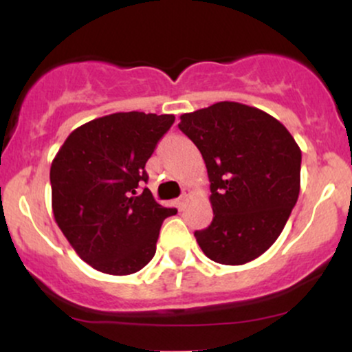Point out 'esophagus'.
Wrapping results in <instances>:
<instances>
[{
  "label": "esophagus",
  "mask_w": 352,
  "mask_h": 352,
  "mask_svg": "<svg viewBox=\"0 0 352 352\" xmlns=\"http://www.w3.org/2000/svg\"><path fill=\"white\" fill-rule=\"evenodd\" d=\"M190 195H192V190H190V188H185V190H184V193H182L180 199L177 200V207H179L180 212H182V210H185V207H187Z\"/></svg>",
  "instance_id": "34e87169"
}]
</instances>
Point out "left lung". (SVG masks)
Masks as SVG:
<instances>
[{"label": "left lung", "mask_w": 352, "mask_h": 352, "mask_svg": "<svg viewBox=\"0 0 352 352\" xmlns=\"http://www.w3.org/2000/svg\"><path fill=\"white\" fill-rule=\"evenodd\" d=\"M210 179L213 220L195 232L210 260L245 265L281 235L300 195L301 148L288 129L261 109L217 102L180 116Z\"/></svg>", "instance_id": "1"}]
</instances>
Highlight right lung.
I'll use <instances>...</instances> for the list:
<instances>
[{"label": "right lung", "instance_id": "add662e5", "mask_svg": "<svg viewBox=\"0 0 352 352\" xmlns=\"http://www.w3.org/2000/svg\"><path fill=\"white\" fill-rule=\"evenodd\" d=\"M175 116L116 112L89 120L64 140L51 164L54 220L80 260L124 276L155 254L164 220L175 208L157 204L145 162Z\"/></svg>", "mask_w": 352, "mask_h": 352}]
</instances>
